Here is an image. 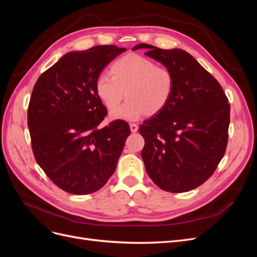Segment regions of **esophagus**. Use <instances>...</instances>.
Wrapping results in <instances>:
<instances>
[{
    "label": "esophagus",
    "mask_w": 257,
    "mask_h": 257,
    "mask_svg": "<svg viewBox=\"0 0 257 257\" xmlns=\"http://www.w3.org/2000/svg\"><path fill=\"white\" fill-rule=\"evenodd\" d=\"M130 128H131V132H132V133H136V132L138 131L137 124H135V123H131V124H130Z\"/></svg>",
    "instance_id": "34e87169"
}]
</instances>
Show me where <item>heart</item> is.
<instances>
[{
	"label": "heart",
	"mask_w": 257,
	"mask_h": 257,
	"mask_svg": "<svg viewBox=\"0 0 257 257\" xmlns=\"http://www.w3.org/2000/svg\"><path fill=\"white\" fill-rule=\"evenodd\" d=\"M109 74L97 77L95 91L108 109H114L126 92L127 102L110 112L113 120L134 121L143 114L153 115L164 109L173 96L175 77L170 69L157 66L139 54L115 60Z\"/></svg>",
	"instance_id": "heart-1"
}]
</instances>
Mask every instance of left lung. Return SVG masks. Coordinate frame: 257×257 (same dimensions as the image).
Here are the masks:
<instances>
[{
  "label": "left lung",
  "instance_id": "left-lung-1",
  "mask_svg": "<svg viewBox=\"0 0 257 257\" xmlns=\"http://www.w3.org/2000/svg\"><path fill=\"white\" fill-rule=\"evenodd\" d=\"M146 56L175 77L173 96L164 109L147 119L139 132L147 174L160 189L189 192L203 184L226 150L230 106L214 77L189 52L138 44Z\"/></svg>",
  "mask_w": 257,
  "mask_h": 257
}]
</instances>
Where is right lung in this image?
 Wrapping results in <instances>:
<instances>
[{"instance_id": "1", "label": "right lung", "mask_w": 257, "mask_h": 257, "mask_svg": "<svg viewBox=\"0 0 257 257\" xmlns=\"http://www.w3.org/2000/svg\"><path fill=\"white\" fill-rule=\"evenodd\" d=\"M125 50L105 45L67 52L34 85L28 109L34 157L65 192L94 193L116 168L131 131L123 120L97 128L107 110L95 82L104 67Z\"/></svg>"}]
</instances>
